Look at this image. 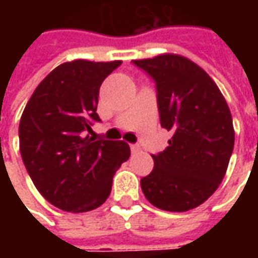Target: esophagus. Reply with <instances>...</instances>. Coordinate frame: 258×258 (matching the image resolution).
Segmentation results:
<instances>
[{"label":"esophagus","instance_id":"esophagus-1","mask_svg":"<svg viewBox=\"0 0 258 258\" xmlns=\"http://www.w3.org/2000/svg\"><path fill=\"white\" fill-rule=\"evenodd\" d=\"M130 148H131V152H133V153L141 151V146L138 145V144H131V145H130Z\"/></svg>","mask_w":258,"mask_h":258}]
</instances>
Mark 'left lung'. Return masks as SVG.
I'll use <instances>...</instances> for the list:
<instances>
[{"instance_id": "8db88e82", "label": "left lung", "mask_w": 258, "mask_h": 258, "mask_svg": "<svg viewBox=\"0 0 258 258\" xmlns=\"http://www.w3.org/2000/svg\"><path fill=\"white\" fill-rule=\"evenodd\" d=\"M156 85L160 125L173 133L166 151L152 155L155 167L141 178L157 209L186 211L216 192L233 151L232 116L216 83L179 55L133 60Z\"/></svg>"}]
</instances>
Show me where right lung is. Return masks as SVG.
Masks as SVG:
<instances>
[{"instance_id":"1","label":"right lung","mask_w":258,"mask_h":258,"mask_svg":"<svg viewBox=\"0 0 258 258\" xmlns=\"http://www.w3.org/2000/svg\"><path fill=\"white\" fill-rule=\"evenodd\" d=\"M121 64L73 60L38 84L19 123L20 155L38 192L60 210H94L107 199L112 179L130 157L124 141L95 140L91 125L103 80Z\"/></svg>"}]
</instances>
